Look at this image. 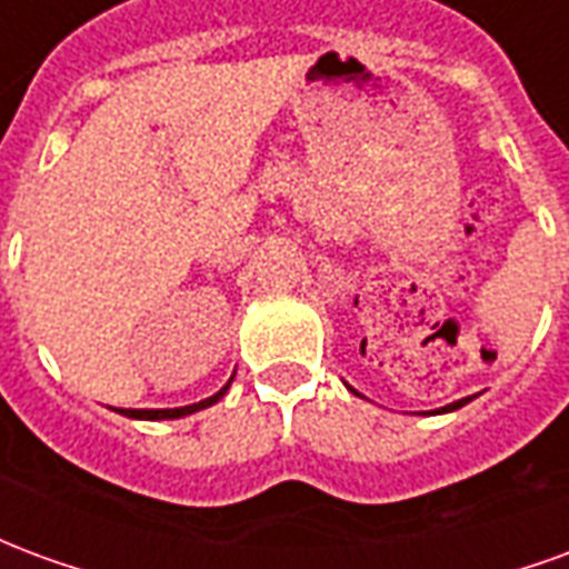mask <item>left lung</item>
I'll list each match as a JSON object with an SVG mask.
<instances>
[{
    "instance_id": "left-lung-1",
    "label": "left lung",
    "mask_w": 569,
    "mask_h": 569,
    "mask_svg": "<svg viewBox=\"0 0 569 569\" xmlns=\"http://www.w3.org/2000/svg\"><path fill=\"white\" fill-rule=\"evenodd\" d=\"M347 390H350V393H357V390H353V387H347ZM466 402H472V399H469V396H466V399H457V402H451V406L439 408V415H445V411H457V408H463Z\"/></svg>"
}]
</instances>
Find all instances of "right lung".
Returning <instances> with one entry per match:
<instances>
[{
    "mask_svg": "<svg viewBox=\"0 0 569 569\" xmlns=\"http://www.w3.org/2000/svg\"><path fill=\"white\" fill-rule=\"evenodd\" d=\"M231 381H234V375H231ZM231 381L224 383L222 390L210 399H200L194 406H182V408H118V415H124V418H133V420H176V418H186V415H194L200 408H210L216 406L224 393H228V387Z\"/></svg>",
    "mask_w": 569,
    "mask_h": 569,
    "instance_id": "1",
    "label": "right lung"
}]
</instances>
